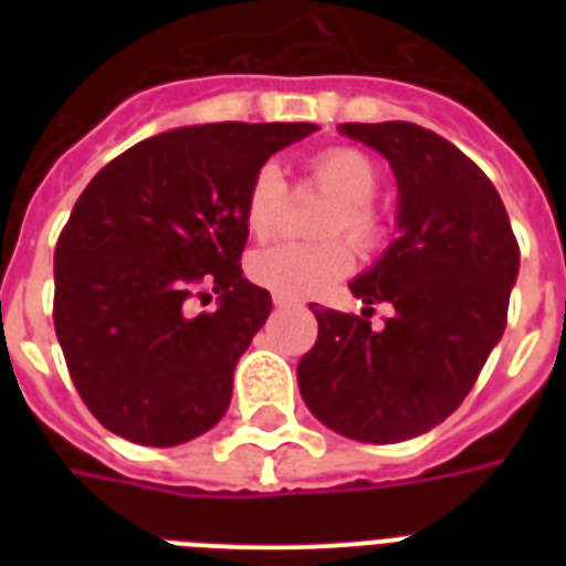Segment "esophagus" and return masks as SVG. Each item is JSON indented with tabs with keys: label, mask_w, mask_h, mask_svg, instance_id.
Here are the masks:
<instances>
[{
	"label": "esophagus",
	"mask_w": 566,
	"mask_h": 566,
	"mask_svg": "<svg viewBox=\"0 0 566 566\" xmlns=\"http://www.w3.org/2000/svg\"><path fill=\"white\" fill-rule=\"evenodd\" d=\"M273 302H275V308H291V305H296V302H293L291 296H279V293H275V296H273Z\"/></svg>",
	"instance_id": "esophagus-1"
}]
</instances>
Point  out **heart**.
<instances>
[{"mask_svg":"<svg viewBox=\"0 0 566 566\" xmlns=\"http://www.w3.org/2000/svg\"><path fill=\"white\" fill-rule=\"evenodd\" d=\"M305 185L335 196L317 226L323 243H282L261 249L249 258V275L279 296H317L340 282L355 266V249L370 252L385 238V222L373 205L378 190V170L355 146H328L305 167ZM287 211V181L275 164L258 167L243 199V220L255 240L279 234Z\"/></svg>","mask_w":566,"mask_h":566,"instance_id":"1","label":"heart"}]
</instances>
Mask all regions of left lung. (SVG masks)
Returning <instances> with one entry per match:
<instances>
[{
    "label": "left lung",
    "instance_id": "left-lung-1",
    "mask_svg": "<svg viewBox=\"0 0 566 566\" xmlns=\"http://www.w3.org/2000/svg\"><path fill=\"white\" fill-rule=\"evenodd\" d=\"M381 153L399 185V238L349 282L370 308H319L302 355V399L323 426L364 443H399L443 422L473 390L509 323L520 247L491 179L458 146L413 123H344ZM395 317L369 326L371 305Z\"/></svg>",
    "mask_w": 566,
    "mask_h": 566
}]
</instances>
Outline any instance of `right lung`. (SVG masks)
<instances>
[{"mask_svg": "<svg viewBox=\"0 0 566 566\" xmlns=\"http://www.w3.org/2000/svg\"><path fill=\"white\" fill-rule=\"evenodd\" d=\"M314 123L172 128L117 155L78 196L55 247L57 344L108 431L179 447L220 422L238 358L273 300L247 282L243 199L258 167ZM196 315L189 302L210 301Z\"/></svg>", "mask_w": 566, "mask_h": 566, "instance_id": "right-lung-1", "label": "right lung"}]
</instances>
